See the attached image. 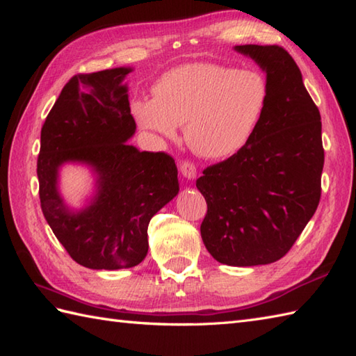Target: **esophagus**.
I'll return each mask as SVG.
<instances>
[{"instance_id": "esophagus-1", "label": "esophagus", "mask_w": 356, "mask_h": 356, "mask_svg": "<svg viewBox=\"0 0 356 356\" xmlns=\"http://www.w3.org/2000/svg\"><path fill=\"white\" fill-rule=\"evenodd\" d=\"M180 172H182V176L188 180H193L197 176V170H195V165L193 162H182L180 163Z\"/></svg>"}]
</instances>
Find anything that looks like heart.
<instances>
[{
  "label": "heart",
  "mask_w": 356,
  "mask_h": 356,
  "mask_svg": "<svg viewBox=\"0 0 356 356\" xmlns=\"http://www.w3.org/2000/svg\"><path fill=\"white\" fill-rule=\"evenodd\" d=\"M154 97H138L131 113L140 128L174 139L185 124L195 154L226 159L251 140L268 104V84L252 70L214 63L174 67L154 84Z\"/></svg>",
  "instance_id": "heart-1"
}]
</instances>
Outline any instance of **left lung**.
Wrapping results in <instances>:
<instances>
[{
  "label": "left lung",
  "mask_w": 356,
  "mask_h": 356,
  "mask_svg": "<svg viewBox=\"0 0 356 356\" xmlns=\"http://www.w3.org/2000/svg\"><path fill=\"white\" fill-rule=\"evenodd\" d=\"M266 73L268 104L248 145L208 166L195 186L208 211L203 245L218 263L257 266L282 259L321 197V116L298 65L278 45H236Z\"/></svg>",
  "instance_id": "8db88e82"
}]
</instances>
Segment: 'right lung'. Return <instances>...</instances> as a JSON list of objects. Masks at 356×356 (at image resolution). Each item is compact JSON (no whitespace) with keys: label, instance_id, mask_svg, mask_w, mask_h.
<instances>
[{"label":"right lung","instance_id":"1","mask_svg":"<svg viewBox=\"0 0 356 356\" xmlns=\"http://www.w3.org/2000/svg\"><path fill=\"white\" fill-rule=\"evenodd\" d=\"M131 67L73 76L41 130L38 156L45 220L81 266L118 270L147 257L148 225L179 194L177 166L165 153L127 143L136 133L124 79ZM87 165L95 177L81 209L66 205L58 190L62 166Z\"/></svg>","mask_w":356,"mask_h":356}]
</instances>
